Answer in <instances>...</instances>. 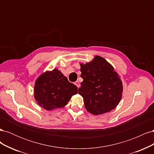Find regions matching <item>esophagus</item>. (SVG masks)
<instances>
[{"label": "esophagus", "instance_id": "obj_1", "mask_svg": "<svg viewBox=\"0 0 154 154\" xmlns=\"http://www.w3.org/2000/svg\"><path fill=\"white\" fill-rule=\"evenodd\" d=\"M75 85L78 87V88H79V87H80V82H79L78 81L75 82Z\"/></svg>", "mask_w": 154, "mask_h": 154}]
</instances>
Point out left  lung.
Instances as JSON below:
<instances>
[{
  "mask_svg": "<svg viewBox=\"0 0 154 154\" xmlns=\"http://www.w3.org/2000/svg\"><path fill=\"white\" fill-rule=\"evenodd\" d=\"M80 66L83 81L78 94L83 97L87 110L99 115L114 109L122 99L123 85L113 67L99 56Z\"/></svg>",
  "mask_w": 154,
  "mask_h": 154,
  "instance_id": "8db88e82",
  "label": "left lung"
}]
</instances>
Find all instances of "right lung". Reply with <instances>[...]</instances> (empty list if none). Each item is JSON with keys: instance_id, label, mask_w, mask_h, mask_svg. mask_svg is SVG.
<instances>
[{"instance_id": "obj_1", "label": "right lung", "mask_w": 154, "mask_h": 154, "mask_svg": "<svg viewBox=\"0 0 154 154\" xmlns=\"http://www.w3.org/2000/svg\"><path fill=\"white\" fill-rule=\"evenodd\" d=\"M34 92L38 104L51 110L66 105L71 96L77 94L78 87L69 82L58 69H54L37 79Z\"/></svg>"}]
</instances>
